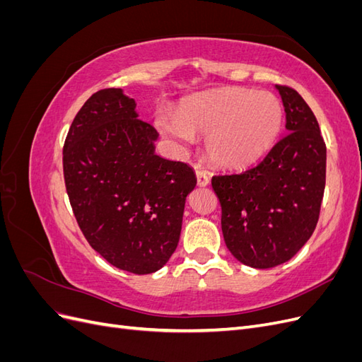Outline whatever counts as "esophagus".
<instances>
[{
  "instance_id": "obj_1",
  "label": "esophagus",
  "mask_w": 362,
  "mask_h": 362,
  "mask_svg": "<svg viewBox=\"0 0 362 362\" xmlns=\"http://www.w3.org/2000/svg\"><path fill=\"white\" fill-rule=\"evenodd\" d=\"M196 180H198L199 187H206V185L210 184V175H208V172L205 170L198 169L196 170Z\"/></svg>"
}]
</instances>
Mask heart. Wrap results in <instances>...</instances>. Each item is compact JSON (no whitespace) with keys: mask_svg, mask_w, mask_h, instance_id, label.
<instances>
[{"mask_svg":"<svg viewBox=\"0 0 362 362\" xmlns=\"http://www.w3.org/2000/svg\"><path fill=\"white\" fill-rule=\"evenodd\" d=\"M282 120L284 107L276 95L223 87L182 101L178 113L158 108L154 125L180 149H187L196 134L205 136V152L213 164L240 169L266 154Z\"/></svg>","mask_w":362,"mask_h":362,"instance_id":"1","label":"heart"}]
</instances>
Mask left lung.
Here are the masks:
<instances>
[{"instance_id":"obj_1","label":"left lung","mask_w":362,"mask_h":362,"mask_svg":"<svg viewBox=\"0 0 362 362\" xmlns=\"http://www.w3.org/2000/svg\"><path fill=\"white\" fill-rule=\"evenodd\" d=\"M275 87L287 134L255 166L211 180L226 247L254 269L279 266L308 242L326 181V146L314 113L291 87Z\"/></svg>"}]
</instances>
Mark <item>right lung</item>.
Returning a JSON list of instances; mask_svg holds the SVG:
<instances>
[{
	"instance_id": "1",
	"label": "right lung",
	"mask_w": 362,
	"mask_h": 362,
	"mask_svg": "<svg viewBox=\"0 0 362 362\" xmlns=\"http://www.w3.org/2000/svg\"><path fill=\"white\" fill-rule=\"evenodd\" d=\"M136 105L122 89L93 93L69 128L63 172L89 245L115 267L148 275L178 246L196 175L156 154L158 133L139 119Z\"/></svg>"
}]
</instances>
